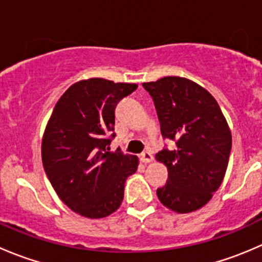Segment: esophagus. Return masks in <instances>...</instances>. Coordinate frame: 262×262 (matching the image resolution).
Returning <instances> with one entry per match:
<instances>
[{
  "label": "esophagus",
  "mask_w": 262,
  "mask_h": 262,
  "mask_svg": "<svg viewBox=\"0 0 262 262\" xmlns=\"http://www.w3.org/2000/svg\"><path fill=\"white\" fill-rule=\"evenodd\" d=\"M152 160H153V156L150 155L149 150H144V152L141 153V161H142V162L148 163V162H150Z\"/></svg>",
  "instance_id": "obj_1"
}]
</instances>
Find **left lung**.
<instances>
[{
  "mask_svg": "<svg viewBox=\"0 0 262 262\" xmlns=\"http://www.w3.org/2000/svg\"><path fill=\"white\" fill-rule=\"evenodd\" d=\"M155 102L165 139L175 148H163L156 158L167 166L168 180L157 189L160 202L176 213L204 207L226 175L232 136L215 99L195 82L163 77L143 83Z\"/></svg>",
  "mask_w": 262,
  "mask_h": 262,
  "instance_id": "obj_1",
  "label": "left lung"
}]
</instances>
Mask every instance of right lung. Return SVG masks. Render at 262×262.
Instances as JSON below:
<instances>
[{"instance_id":"1","label":"right lung","mask_w":262,"mask_h":262,"mask_svg":"<svg viewBox=\"0 0 262 262\" xmlns=\"http://www.w3.org/2000/svg\"><path fill=\"white\" fill-rule=\"evenodd\" d=\"M137 87L104 78L77 82L58 100L44 132L41 160L50 184L68 208L87 218L114 213L126 178L138 167L136 156L109 152L116 105Z\"/></svg>"}]
</instances>
